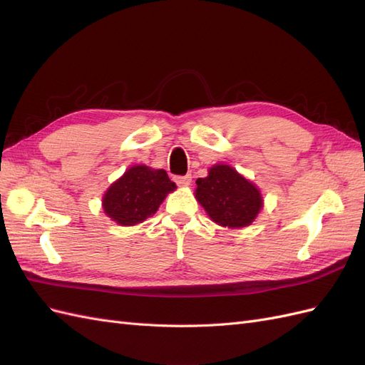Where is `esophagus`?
Wrapping results in <instances>:
<instances>
[{
    "instance_id": "esophagus-1",
    "label": "esophagus",
    "mask_w": 365,
    "mask_h": 365,
    "mask_svg": "<svg viewBox=\"0 0 365 365\" xmlns=\"http://www.w3.org/2000/svg\"><path fill=\"white\" fill-rule=\"evenodd\" d=\"M176 184L180 187H189L192 184V176L190 175H185V176H176L175 178Z\"/></svg>"
}]
</instances>
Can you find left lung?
Returning <instances> with one entry per match:
<instances>
[{"label": "left lung", "instance_id": "left-lung-1", "mask_svg": "<svg viewBox=\"0 0 365 365\" xmlns=\"http://www.w3.org/2000/svg\"><path fill=\"white\" fill-rule=\"evenodd\" d=\"M195 197L215 224L231 230L251 225L263 208L259 187L222 163L212 165L205 178L196 180Z\"/></svg>", "mask_w": 365, "mask_h": 365}]
</instances>
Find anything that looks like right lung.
<instances>
[{
  "instance_id": "right-lung-1",
  "label": "right lung",
  "mask_w": 365,
  "mask_h": 365,
  "mask_svg": "<svg viewBox=\"0 0 365 365\" xmlns=\"http://www.w3.org/2000/svg\"><path fill=\"white\" fill-rule=\"evenodd\" d=\"M175 190L176 184L164 169L135 164L108 187L102 208L115 224L132 227L155 215L165 196Z\"/></svg>"
}]
</instances>
